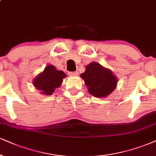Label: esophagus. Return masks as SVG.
Masks as SVG:
<instances>
[{
    "label": "esophagus",
    "mask_w": 156,
    "mask_h": 156,
    "mask_svg": "<svg viewBox=\"0 0 156 156\" xmlns=\"http://www.w3.org/2000/svg\"><path fill=\"white\" fill-rule=\"evenodd\" d=\"M69 74L70 76H76L78 74L77 72H69Z\"/></svg>",
    "instance_id": "34e87169"
}]
</instances>
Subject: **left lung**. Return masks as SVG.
Wrapping results in <instances>:
<instances>
[{
  "mask_svg": "<svg viewBox=\"0 0 156 156\" xmlns=\"http://www.w3.org/2000/svg\"><path fill=\"white\" fill-rule=\"evenodd\" d=\"M80 76L84 80L89 93L96 98L106 97L116 88V76L111 70L96 62L87 65L85 72Z\"/></svg>",
  "mask_w": 156,
  "mask_h": 156,
  "instance_id": "1",
  "label": "left lung"
}]
</instances>
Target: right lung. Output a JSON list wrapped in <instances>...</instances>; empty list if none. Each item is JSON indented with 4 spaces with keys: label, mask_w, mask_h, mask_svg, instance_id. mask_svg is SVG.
Returning <instances> with one entry per match:
<instances>
[{
    "label": "right lung",
    "mask_w": 156,
    "mask_h": 156,
    "mask_svg": "<svg viewBox=\"0 0 156 156\" xmlns=\"http://www.w3.org/2000/svg\"><path fill=\"white\" fill-rule=\"evenodd\" d=\"M66 76V74L63 71L56 70L55 66L49 65L45 67L43 72L34 79L33 84L41 93L51 95L56 88L60 87L63 79Z\"/></svg>",
    "instance_id": "obj_1"
}]
</instances>
